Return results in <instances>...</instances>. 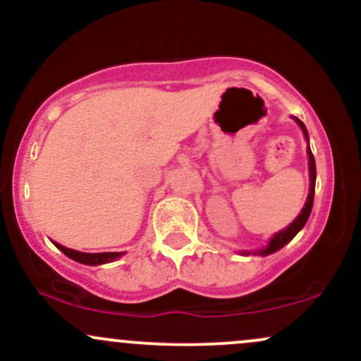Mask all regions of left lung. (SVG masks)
<instances>
[{"label": "left lung", "mask_w": 361, "mask_h": 361, "mask_svg": "<svg viewBox=\"0 0 361 361\" xmlns=\"http://www.w3.org/2000/svg\"><path fill=\"white\" fill-rule=\"evenodd\" d=\"M297 123H299V127L302 128V132H304L305 139H307L309 142V134H307V128H305L304 123H302V120H299L297 117H293ZM307 154H309V173H310V188H309V195H307V200H305V205L304 209L300 210V214L297 215V219L290 224L288 227H285L283 231H280V233H276L273 238L270 239V243H268L267 247H263V250H258L255 251V255H261V256H267V255H271V252L281 250V247L285 246V244L292 241L293 238H295L297 233L302 229V227L305 226V222H307L309 215H310V210H312V204H314V192H316V161H314V154L312 151H310V147H307ZM243 255H250V251H244Z\"/></svg>", "instance_id": "1"}]
</instances>
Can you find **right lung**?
Returning a JSON list of instances; mask_svg holds the SVG:
<instances>
[{
  "label": "right lung",
  "mask_w": 361,
  "mask_h": 361,
  "mask_svg": "<svg viewBox=\"0 0 361 361\" xmlns=\"http://www.w3.org/2000/svg\"><path fill=\"white\" fill-rule=\"evenodd\" d=\"M57 246V250H61L66 256L78 261V263L82 264H90V267H97V264H103V263H110V261L120 258L123 252H81L76 250H69V247L61 246V244L54 243Z\"/></svg>",
  "instance_id": "right-lung-1"
}]
</instances>
